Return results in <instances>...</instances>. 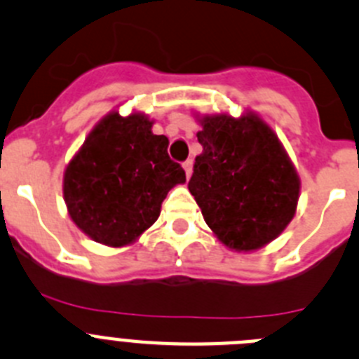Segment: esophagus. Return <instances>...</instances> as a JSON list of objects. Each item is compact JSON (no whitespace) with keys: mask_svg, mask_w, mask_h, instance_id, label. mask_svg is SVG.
<instances>
[{"mask_svg":"<svg viewBox=\"0 0 359 359\" xmlns=\"http://www.w3.org/2000/svg\"><path fill=\"white\" fill-rule=\"evenodd\" d=\"M182 166H184V170H186V177H187V179H189V177H191V173H193V161H191V159H187L186 163L182 164Z\"/></svg>","mask_w":359,"mask_h":359,"instance_id":"esophagus-1","label":"esophagus"}]
</instances>
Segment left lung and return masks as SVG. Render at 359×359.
Returning <instances> with one entry per match:
<instances>
[{"mask_svg": "<svg viewBox=\"0 0 359 359\" xmlns=\"http://www.w3.org/2000/svg\"><path fill=\"white\" fill-rule=\"evenodd\" d=\"M203 147L189 193L214 236L236 251H255L287 229L297 209L299 175L274 130L257 113L198 118Z\"/></svg>", "mask_w": 359, "mask_h": 359, "instance_id": "obj_1", "label": "left lung"}]
</instances>
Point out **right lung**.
<instances>
[{
  "instance_id": "add662e5",
  "label": "right lung",
  "mask_w": 359,
  "mask_h": 359,
  "mask_svg": "<svg viewBox=\"0 0 359 359\" xmlns=\"http://www.w3.org/2000/svg\"><path fill=\"white\" fill-rule=\"evenodd\" d=\"M143 113L111 111L86 136L63 173L72 221L93 241L127 246L156 223L161 203L186 172L170 159L168 138Z\"/></svg>"
}]
</instances>
